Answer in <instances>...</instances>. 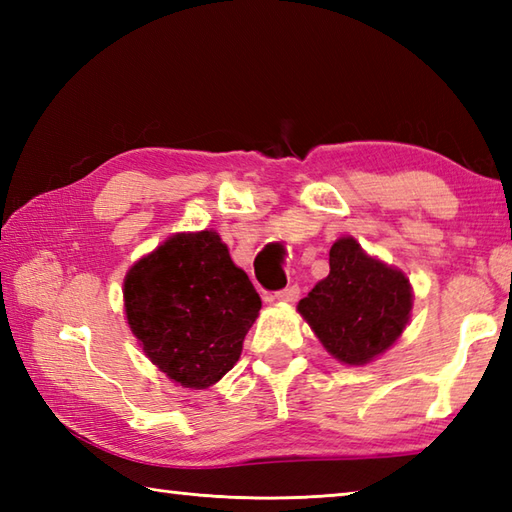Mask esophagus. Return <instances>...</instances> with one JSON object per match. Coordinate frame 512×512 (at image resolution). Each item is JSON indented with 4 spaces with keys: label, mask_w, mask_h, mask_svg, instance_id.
<instances>
[{
    "label": "esophagus",
    "mask_w": 512,
    "mask_h": 512,
    "mask_svg": "<svg viewBox=\"0 0 512 512\" xmlns=\"http://www.w3.org/2000/svg\"><path fill=\"white\" fill-rule=\"evenodd\" d=\"M299 286L297 284H292V286H288V288H284V290H277L275 292V299L277 301H288V303H292V301H297L299 299Z\"/></svg>",
    "instance_id": "34e87169"
}]
</instances>
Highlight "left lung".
<instances>
[{
  "label": "left lung",
  "mask_w": 512,
  "mask_h": 512,
  "mask_svg": "<svg viewBox=\"0 0 512 512\" xmlns=\"http://www.w3.org/2000/svg\"><path fill=\"white\" fill-rule=\"evenodd\" d=\"M297 310L325 350L347 365L369 363L405 330L411 310L409 279L343 237L330 248V275Z\"/></svg>",
  "instance_id": "8db88e82"
}]
</instances>
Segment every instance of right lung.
<instances>
[{"mask_svg":"<svg viewBox=\"0 0 512 512\" xmlns=\"http://www.w3.org/2000/svg\"><path fill=\"white\" fill-rule=\"evenodd\" d=\"M262 299L213 231L176 235L125 279L129 328L151 363L204 389L233 369Z\"/></svg>","mask_w":512,"mask_h":512,"instance_id":"right-lung-1","label":"right lung"}]
</instances>
